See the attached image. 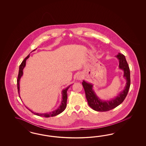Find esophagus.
<instances>
[{
	"instance_id": "obj_1",
	"label": "esophagus",
	"mask_w": 146,
	"mask_h": 146,
	"mask_svg": "<svg viewBox=\"0 0 146 146\" xmlns=\"http://www.w3.org/2000/svg\"><path fill=\"white\" fill-rule=\"evenodd\" d=\"M81 78H82V76H81V75H78V76H77V79L81 80Z\"/></svg>"
}]
</instances>
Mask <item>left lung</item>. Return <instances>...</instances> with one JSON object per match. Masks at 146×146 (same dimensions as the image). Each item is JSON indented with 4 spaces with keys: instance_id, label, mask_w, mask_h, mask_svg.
I'll return each mask as SVG.
<instances>
[{
    "instance_id": "left-lung-1",
    "label": "left lung",
    "mask_w": 146,
    "mask_h": 146,
    "mask_svg": "<svg viewBox=\"0 0 146 146\" xmlns=\"http://www.w3.org/2000/svg\"><path fill=\"white\" fill-rule=\"evenodd\" d=\"M115 57L119 60V67L120 69L124 71V77L126 80L125 88L117 97L110 101H102L99 98L93 90V84L88 83L84 80L82 83L89 106L93 110L96 111L106 112L114 109L124 101L128 94L131 84V79L130 71L125 56L123 54L119 53Z\"/></svg>"
}]
</instances>
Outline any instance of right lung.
I'll list each match as a JSON object with an SVG mask.
<instances>
[{
  "label": "right lung",
  "mask_w": 146,
  "mask_h": 146,
  "mask_svg": "<svg viewBox=\"0 0 146 146\" xmlns=\"http://www.w3.org/2000/svg\"><path fill=\"white\" fill-rule=\"evenodd\" d=\"M36 49L34 50L33 51H35ZM29 56H30V55L29 54L26 58H25V59L22 61L21 65L19 66V74H18V79H17V86H18V93H19V97H20V94H19V90H20V84H19V82H20V78H21V76L23 75V70L24 67L26 66V62L27 59L29 57ZM71 86V85H70V86H68L66 88L63 89L62 90V102H61V104L60 105V106L58 108L57 110L53 111L52 112H50L49 113H35V112H33L32 111L29 110V109H28V110L31 111V112L33 113L34 115H38V116H40V117H53V116H56L57 115L61 113L62 112H63L64 111V110L66 108V107L67 98V90L68 89V88H70V87Z\"/></svg>",
  "instance_id": "obj_1"
}]
</instances>
